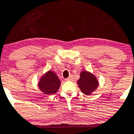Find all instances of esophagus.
Returning <instances> with one entry per match:
<instances>
[{
  "label": "esophagus",
  "instance_id": "34e87169",
  "mask_svg": "<svg viewBox=\"0 0 134 134\" xmlns=\"http://www.w3.org/2000/svg\"><path fill=\"white\" fill-rule=\"evenodd\" d=\"M73 79V78L72 76H70L69 77H68L67 79H66V80H67V81H72Z\"/></svg>",
  "mask_w": 134,
  "mask_h": 134
}]
</instances>
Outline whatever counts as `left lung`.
I'll list each match as a JSON object with an SVG mask.
<instances>
[{"mask_svg": "<svg viewBox=\"0 0 134 134\" xmlns=\"http://www.w3.org/2000/svg\"><path fill=\"white\" fill-rule=\"evenodd\" d=\"M77 84L82 93L85 94L86 95H89L98 87V81L92 73L83 71H81Z\"/></svg>", "mask_w": 134, "mask_h": 134, "instance_id": "1", "label": "left lung"}]
</instances>
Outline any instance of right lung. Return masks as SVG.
<instances>
[{
	"instance_id": "1",
	"label": "right lung",
	"mask_w": 134,
	"mask_h": 134,
	"mask_svg": "<svg viewBox=\"0 0 134 134\" xmlns=\"http://www.w3.org/2000/svg\"><path fill=\"white\" fill-rule=\"evenodd\" d=\"M61 82L57 75L52 71L45 73L38 82V87L45 94L51 95L57 92Z\"/></svg>"
}]
</instances>
